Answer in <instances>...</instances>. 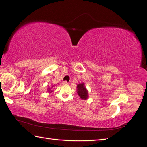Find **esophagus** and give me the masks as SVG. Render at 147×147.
Listing matches in <instances>:
<instances>
[{"label":"esophagus","instance_id":"34e87169","mask_svg":"<svg viewBox=\"0 0 147 147\" xmlns=\"http://www.w3.org/2000/svg\"><path fill=\"white\" fill-rule=\"evenodd\" d=\"M63 84H69V83L67 82V81H64L63 82Z\"/></svg>","mask_w":147,"mask_h":147}]
</instances>
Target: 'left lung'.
I'll return each mask as SVG.
<instances>
[{"mask_svg": "<svg viewBox=\"0 0 147 147\" xmlns=\"http://www.w3.org/2000/svg\"><path fill=\"white\" fill-rule=\"evenodd\" d=\"M77 93L80 97L82 100H86L88 97V92L87 89L84 86V84L83 83H80L77 84Z\"/></svg>", "mask_w": 147, "mask_h": 147, "instance_id": "8db88e82", "label": "left lung"}]
</instances>
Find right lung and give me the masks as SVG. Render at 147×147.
<instances>
[{"mask_svg":"<svg viewBox=\"0 0 147 147\" xmlns=\"http://www.w3.org/2000/svg\"><path fill=\"white\" fill-rule=\"evenodd\" d=\"M53 87V86H52V88ZM48 92H53V90H51V88H48Z\"/></svg>","mask_w":147,"mask_h":147,"instance_id":"right-lung-1","label":"right lung"}]
</instances>
